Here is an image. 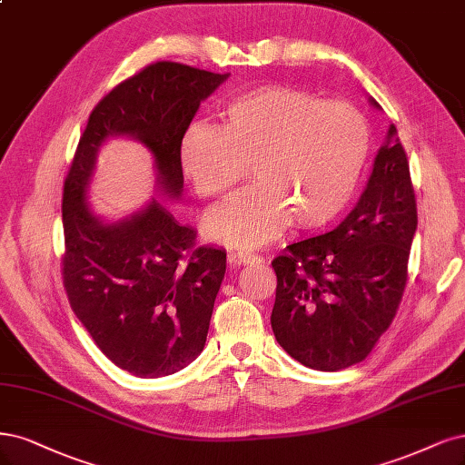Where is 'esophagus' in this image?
Here are the masks:
<instances>
[{
	"label": "esophagus",
	"mask_w": 465,
	"mask_h": 465,
	"mask_svg": "<svg viewBox=\"0 0 465 465\" xmlns=\"http://www.w3.org/2000/svg\"><path fill=\"white\" fill-rule=\"evenodd\" d=\"M234 262H238V263H242V265H248V263H258V262H262V258L258 253H253V252H248V250H238V252H234Z\"/></svg>",
	"instance_id": "34e87169"
}]
</instances>
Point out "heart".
I'll list each match as a JSON object with an SVG mask.
<instances>
[{
	"label": "heart",
	"mask_w": 465,
	"mask_h": 465,
	"mask_svg": "<svg viewBox=\"0 0 465 465\" xmlns=\"http://www.w3.org/2000/svg\"><path fill=\"white\" fill-rule=\"evenodd\" d=\"M371 152L360 109L317 94L267 84L223 105L221 124L192 123L181 142V169L202 200L221 203L246 177V188L207 221V234L238 246L275 238L291 221L319 229L354 198Z\"/></svg>",
	"instance_id": "1"
}]
</instances>
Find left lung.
I'll use <instances>...</instances> for the list:
<instances>
[{
    "instance_id": "left-lung-1",
    "label": "left lung",
    "mask_w": 465,
    "mask_h": 465,
    "mask_svg": "<svg viewBox=\"0 0 465 465\" xmlns=\"http://www.w3.org/2000/svg\"><path fill=\"white\" fill-rule=\"evenodd\" d=\"M415 229L418 203L408 157L391 124L350 215L334 231L286 246L271 262L277 275L271 313L277 342L319 371L363 361L402 302Z\"/></svg>"
}]
</instances>
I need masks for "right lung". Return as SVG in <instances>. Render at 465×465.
Masks as SVG:
<instances>
[{"mask_svg": "<svg viewBox=\"0 0 465 465\" xmlns=\"http://www.w3.org/2000/svg\"><path fill=\"white\" fill-rule=\"evenodd\" d=\"M229 74L157 61L123 80L92 109L63 184V286L104 356L136 377L177 373L203 350L227 252L198 246L157 200L102 223L86 203L95 155L109 136H134L155 159L159 188L183 192L181 142L200 102Z\"/></svg>", "mask_w": 465, "mask_h": 465, "instance_id": "1", "label": "right lung"}]
</instances>
